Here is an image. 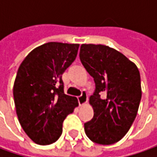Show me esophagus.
I'll return each instance as SVG.
<instances>
[{
    "label": "esophagus",
    "mask_w": 157,
    "mask_h": 157,
    "mask_svg": "<svg viewBox=\"0 0 157 157\" xmlns=\"http://www.w3.org/2000/svg\"><path fill=\"white\" fill-rule=\"evenodd\" d=\"M87 100H88L87 94H86V91H83V92H82L81 95H80L79 97H78V104H79L80 105L86 104V103L87 102Z\"/></svg>",
    "instance_id": "esophagus-1"
}]
</instances>
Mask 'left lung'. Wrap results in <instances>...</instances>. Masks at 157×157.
<instances>
[{
	"instance_id": "left-lung-1",
	"label": "left lung",
	"mask_w": 157,
	"mask_h": 157,
	"mask_svg": "<svg viewBox=\"0 0 157 157\" xmlns=\"http://www.w3.org/2000/svg\"><path fill=\"white\" fill-rule=\"evenodd\" d=\"M79 58L95 82L89 100L94 115L84 125L85 132L95 143H115L128 133L138 112L142 99L139 70L122 53L101 44H82Z\"/></svg>"
}]
</instances>
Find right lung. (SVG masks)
<instances>
[{"instance_id": "right-lung-1", "label": "right lung", "mask_w": 157, "mask_h": 157, "mask_svg": "<svg viewBox=\"0 0 157 157\" xmlns=\"http://www.w3.org/2000/svg\"><path fill=\"white\" fill-rule=\"evenodd\" d=\"M79 44L47 43L22 61L13 94L22 129L34 142L49 145L62 135L63 121L78 100L63 93L62 74L75 60Z\"/></svg>"}]
</instances>
